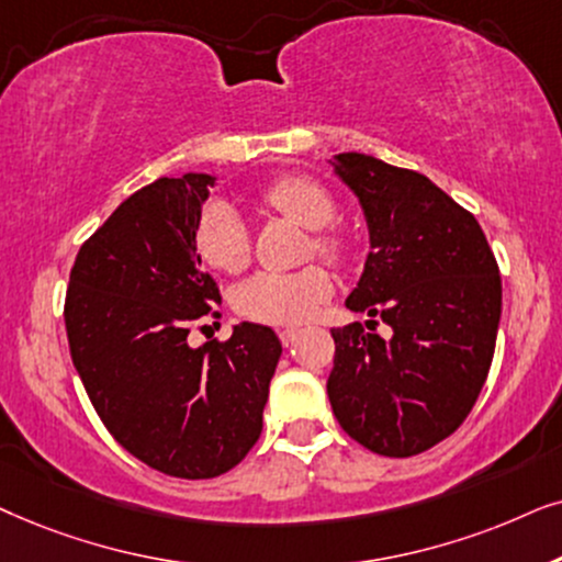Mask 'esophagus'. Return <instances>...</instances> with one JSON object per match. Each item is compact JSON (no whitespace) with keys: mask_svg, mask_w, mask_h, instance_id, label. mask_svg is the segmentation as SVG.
I'll return each mask as SVG.
<instances>
[{"mask_svg":"<svg viewBox=\"0 0 562 562\" xmlns=\"http://www.w3.org/2000/svg\"><path fill=\"white\" fill-rule=\"evenodd\" d=\"M297 328H293V326H288V328H280V331H277V336H280V341L285 344V347H290V344H295V339H297Z\"/></svg>","mask_w":562,"mask_h":562,"instance_id":"34e87169","label":"esophagus"}]
</instances>
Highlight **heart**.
I'll use <instances>...</instances> for the list:
<instances>
[{
  "instance_id": "1",
  "label": "heart",
  "mask_w": 562,
  "mask_h": 562,
  "mask_svg": "<svg viewBox=\"0 0 562 562\" xmlns=\"http://www.w3.org/2000/svg\"><path fill=\"white\" fill-rule=\"evenodd\" d=\"M261 200L311 231V251L331 265H349L355 244L328 223L336 218V200L318 179L305 175L277 177L261 190ZM194 249L207 267L236 274L251 261V234L241 213L228 200H207L200 207L192 231ZM334 295V277L324 265H308L293 272H257L234 293L241 316L261 324H303Z\"/></svg>"
}]
</instances>
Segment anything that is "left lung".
Listing matches in <instances>:
<instances>
[{
    "label": "left lung",
    "mask_w": 562,
    "mask_h": 562,
    "mask_svg": "<svg viewBox=\"0 0 562 562\" xmlns=\"http://www.w3.org/2000/svg\"><path fill=\"white\" fill-rule=\"evenodd\" d=\"M334 169L359 198L372 246L347 308L393 336L331 328L328 401L355 442L411 458L458 431L481 395L501 318L498 265L475 215L429 177L355 151Z\"/></svg>",
    "instance_id": "left-lung-1"
}]
</instances>
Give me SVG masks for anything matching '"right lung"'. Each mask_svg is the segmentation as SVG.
Wrapping results in <instances>:
<instances>
[{"label": "right lung", "mask_w": 562, "mask_h": 562, "mask_svg": "<svg viewBox=\"0 0 562 562\" xmlns=\"http://www.w3.org/2000/svg\"><path fill=\"white\" fill-rule=\"evenodd\" d=\"M207 184L211 175L161 177L123 200L81 244L64 303L97 416L133 458L187 481L228 473L257 445L282 355L259 324L187 344L207 316L221 318L218 285L192 241Z\"/></svg>", "instance_id": "right-lung-1"}]
</instances>
